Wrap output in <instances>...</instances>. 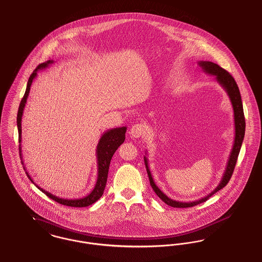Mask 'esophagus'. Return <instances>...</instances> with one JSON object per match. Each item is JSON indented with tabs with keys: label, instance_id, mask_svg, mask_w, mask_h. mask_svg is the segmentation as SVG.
I'll return each mask as SVG.
<instances>
[{
	"label": "esophagus",
	"instance_id": "esophagus-1",
	"mask_svg": "<svg viewBox=\"0 0 262 262\" xmlns=\"http://www.w3.org/2000/svg\"><path fill=\"white\" fill-rule=\"evenodd\" d=\"M146 126L142 123L135 124L130 129V134L133 138H141L146 135Z\"/></svg>",
	"mask_w": 262,
	"mask_h": 262
}]
</instances>
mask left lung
<instances>
[{"label": "left lung", "mask_w": 262, "mask_h": 262, "mask_svg": "<svg viewBox=\"0 0 262 262\" xmlns=\"http://www.w3.org/2000/svg\"><path fill=\"white\" fill-rule=\"evenodd\" d=\"M198 64L200 66V68L204 70V72L213 75L215 77V80L221 84V86L226 90V92L229 97V100L232 105L233 108V117H234V130H235V134H234V141H233V146L230 152L229 158L227 160V167L225 170V173L223 174V178L220 182V184L217 185V187L212 191L209 192V194L205 195L204 198L193 201V202H189V203H183V202H179V201H174L172 199H170L169 196H167L164 192H162L154 182L151 171L149 169V165H148V159L146 156H144V162H145V166H146V170L148 173V177L150 180V185L153 188L154 192H156L158 196L168 206L173 207V208H191L193 206H196L199 204H202L204 202H206L207 200H209V196H211L213 193L219 192L220 190H222L224 187L227 186L228 181L231 178V174L233 173L237 157L243 145V141L244 138V133H245V119H244V106L242 102V96H241V92L238 86L234 80V78L231 76V74L229 72H227V70L222 69L220 66H217L216 63H213L211 61H204V60H200L198 61Z\"/></svg>", "instance_id": "left-lung-1"}]
</instances>
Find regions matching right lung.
Wrapping results in <instances>:
<instances>
[{"label": "right lung", "mask_w": 262, "mask_h": 262, "mask_svg": "<svg viewBox=\"0 0 262 262\" xmlns=\"http://www.w3.org/2000/svg\"><path fill=\"white\" fill-rule=\"evenodd\" d=\"M53 63V60H48L46 62L40 63L39 66H37V68L35 69V71L31 74L29 81H28V85L27 89L25 92V95L19 103L18 106V115H17V125H18V150H19V156L21 159V164L24 165V161H23V154H21V117H23V113H24V109L27 103L29 94H30V90L32 83L34 81L36 75H37V71L38 70H45L47 68H49L50 64ZM127 127H118V128H113V129H109L107 131H105L102 134V136L100 137L99 142L97 144V148H96V158H97V181L96 184L93 188V190L91 192L80 199H74V200H69V199H61L58 198L56 195H53V193L41 189L39 186H37L35 182L33 181L32 177L29 174V173L26 171V173L28 174L29 179L34 183L35 187H37V189H39L43 193H46L49 198L53 199V201L57 202L60 205L63 206H69V207H74V208H83V207H88L92 204H94L96 201H98L101 195L103 194L104 192L105 186H106V182H107V176H108V170H109V165L111 162V159L113 157L115 151L118 149V147L122 144L125 140V133H126ZM25 169V167H24ZM26 170V169H25Z\"/></svg>", "instance_id": "right-lung-1"}]
</instances>
